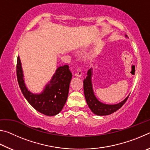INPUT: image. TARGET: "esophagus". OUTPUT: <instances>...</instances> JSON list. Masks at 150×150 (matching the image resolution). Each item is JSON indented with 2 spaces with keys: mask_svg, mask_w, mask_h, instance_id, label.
I'll use <instances>...</instances> for the list:
<instances>
[{
  "mask_svg": "<svg viewBox=\"0 0 150 150\" xmlns=\"http://www.w3.org/2000/svg\"><path fill=\"white\" fill-rule=\"evenodd\" d=\"M75 76H77V77H81V76L82 75V71H81V69H77V72L75 73Z\"/></svg>",
  "mask_w": 150,
  "mask_h": 150,
  "instance_id": "34e87169",
  "label": "esophagus"
}]
</instances>
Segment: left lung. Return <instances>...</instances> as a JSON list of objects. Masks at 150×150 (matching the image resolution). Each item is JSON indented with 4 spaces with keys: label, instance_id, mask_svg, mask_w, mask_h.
I'll list each match as a JSON object with an SVG mask.
<instances>
[{
    "label": "left lung",
    "instance_id": "left-lung-1",
    "mask_svg": "<svg viewBox=\"0 0 150 150\" xmlns=\"http://www.w3.org/2000/svg\"><path fill=\"white\" fill-rule=\"evenodd\" d=\"M125 37L128 38V35H125ZM93 69H91L87 71V77L83 80V88L85 96L86 102L91 111L96 115L106 116L112 114L119 108H121L126 101L128 99L129 95L124 99L122 102L115 105H108L103 103L97 99L94 93L93 83H92Z\"/></svg>",
    "mask_w": 150,
    "mask_h": 150
}]
</instances>
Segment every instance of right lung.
<instances>
[{
  "label": "right lung",
  "mask_w": 150,
  "mask_h": 150,
  "mask_svg": "<svg viewBox=\"0 0 150 150\" xmlns=\"http://www.w3.org/2000/svg\"><path fill=\"white\" fill-rule=\"evenodd\" d=\"M16 74L18 82L24 97L39 112L52 116L59 114L67 101L72 73L69 66L57 67L51 80L40 93H33L27 88L20 57L18 56Z\"/></svg>",
  "instance_id": "right-lung-1"
}]
</instances>
